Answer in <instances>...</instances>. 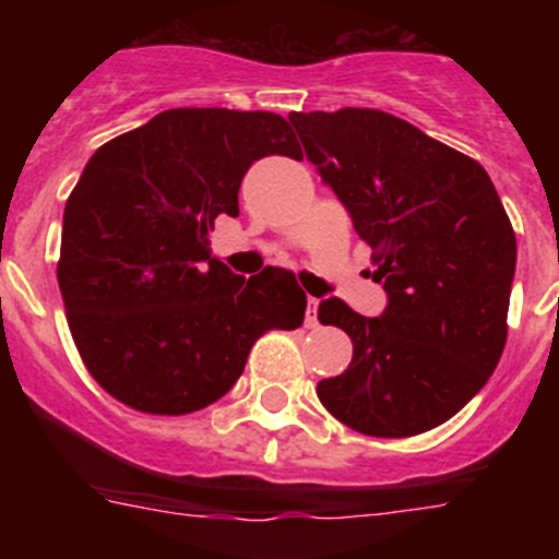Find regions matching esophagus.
<instances>
[{
	"instance_id": "34e87169",
	"label": "esophagus",
	"mask_w": 559,
	"mask_h": 559,
	"mask_svg": "<svg viewBox=\"0 0 559 559\" xmlns=\"http://www.w3.org/2000/svg\"><path fill=\"white\" fill-rule=\"evenodd\" d=\"M305 324H308V328H316V324H319V299H313V296L308 299V310H305Z\"/></svg>"
}]
</instances>
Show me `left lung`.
I'll return each instance as SVG.
<instances>
[{
  "mask_svg": "<svg viewBox=\"0 0 559 559\" xmlns=\"http://www.w3.org/2000/svg\"><path fill=\"white\" fill-rule=\"evenodd\" d=\"M288 120L372 246L389 299L374 319L319 305V322L353 338V360L316 394L369 437L431 431L476 397L507 344L518 243L496 187L476 159L378 108Z\"/></svg>",
  "mask_w": 559,
  "mask_h": 559,
  "instance_id": "8db88e82",
  "label": "left lung"
}]
</instances>
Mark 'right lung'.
<instances>
[{
    "label": "right lung",
    "instance_id": "right-lung-1",
    "mask_svg": "<svg viewBox=\"0 0 559 559\" xmlns=\"http://www.w3.org/2000/svg\"><path fill=\"white\" fill-rule=\"evenodd\" d=\"M299 159L271 111L170 108L114 136L63 210L67 322L92 378L145 414H190L224 397L265 330H296L305 290L285 269L231 274L210 257L218 215L257 159Z\"/></svg>",
    "mask_w": 559,
    "mask_h": 559
}]
</instances>
